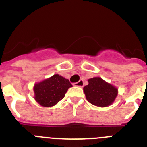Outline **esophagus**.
Returning <instances> with one entry per match:
<instances>
[{"label": "esophagus", "instance_id": "esophagus-1", "mask_svg": "<svg viewBox=\"0 0 147 147\" xmlns=\"http://www.w3.org/2000/svg\"><path fill=\"white\" fill-rule=\"evenodd\" d=\"M74 86L76 87H83L84 86V81L82 80H80V81L74 83Z\"/></svg>", "mask_w": 147, "mask_h": 147}]
</instances>
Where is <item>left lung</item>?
<instances>
[{
  "label": "left lung",
  "mask_w": 147,
  "mask_h": 147,
  "mask_svg": "<svg viewBox=\"0 0 147 147\" xmlns=\"http://www.w3.org/2000/svg\"><path fill=\"white\" fill-rule=\"evenodd\" d=\"M87 100L95 106L105 107L113 103L118 89L100 77L88 80V85L83 88Z\"/></svg>",
  "instance_id": "8db88e82"
}]
</instances>
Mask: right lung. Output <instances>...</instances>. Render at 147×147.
<instances>
[{
  "instance_id": "1",
  "label": "right lung",
  "mask_w": 147,
  "mask_h": 147,
  "mask_svg": "<svg viewBox=\"0 0 147 147\" xmlns=\"http://www.w3.org/2000/svg\"><path fill=\"white\" fill-rule=\"evenodd\" d=\"M72 85L69 80L59 74L36 83L34 86V99L43 107H52L65 97Z\"/></svg>"
}]
</instances>
